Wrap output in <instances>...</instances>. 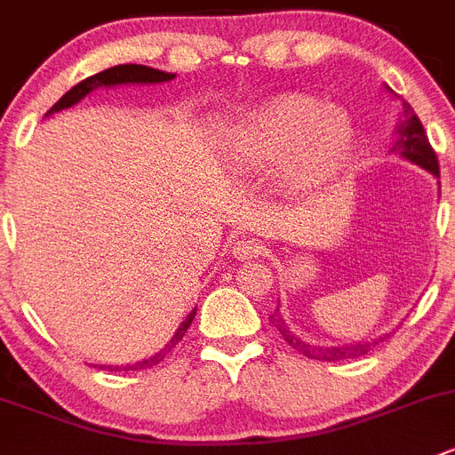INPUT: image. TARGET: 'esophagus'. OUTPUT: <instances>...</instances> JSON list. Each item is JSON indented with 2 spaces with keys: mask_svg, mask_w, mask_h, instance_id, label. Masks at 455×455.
Masks as SVG:
<instances>
[{
  "mask_svg": "<svg viewBox=\"0 0 455 455\" xmlns=\"http://www.w3.org/2000/svg\"><path fill=\"white\" fill-rule=\"evenodd\" d=\"M263 254V243L257 239H239L232 245V257L243 261V259H254Z\"/></svg>",
  "mask_w": 455,
  "mask_h": 455,
  "instance_id": "esophagus-1",
  "label": "esophagus"
}]
</instances>
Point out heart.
Masks as SVG:
<instances>
[{
	"mask_svg": "<svg viewBox=\"0 0 455 455\" xmlns=\"http://www.w3.org/2000/svg\"><path fill=\"white\" fill-rule=\"evenodd\" d=\"M353 145L348 116L301 93L270 98L232 127V154L239 165L259 170L279 163L281 185L292 192H304L335 174Z\"/></svg>",
	"mask_w": 455,
	"mask_h": 455,
	"instance_id": "b5f03b06",
	"label": "heart"
}]
</instances>
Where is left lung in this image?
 Listing matches in <instances>:
<instances>
[{"label":"left lung","mask_w":455,"mask_h":455,"mask_svg":"<svg viewBox=\"0 0 455 455\" xmlns=\"http://www.w3.org/2000/svg\"><path fill=\"white\" fill-rule=\"evenodd\" d=\"M402 114H404V120H402L400 127V138H397L393 151L402 154L404 158H409L415 165L425 167L427 172H431L434 176H440V165H438V156H435L434 147H431L429 138H427L425 127L419 123V118L415 116V111L411 109L409 102L402 100ZM279 310V308H276ZM275 326L279 328V332L283 335V339L288 341V346L297 350V353L306 355L308 360H322V362H337L346 360V357H362V355L369 353L378 341H384V337H379L378 341H355V344L348 346H313L301 341L299 337H295L292 332L285 328L283 319H275Z\"/></svg>","instance_id":"left-lung-1"}]
</instances>
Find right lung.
<instances>
[{
    "label": "right lung",
    "instance_id": "obj_1",
    "mask_svg": "<svg viewBox=\"0 0 455 455\" xmlns=\"http://www.w3.org/2000/svg\"><path fill=\"white\" fill-rule=\"evenodd\" d=\"M167 80H174V73L158 71V68L142 67V64H118V67L105 68V71L95 73V76H91V77H86V80L77 82V84L73 86L71 91H67V93H64L62 98H60V100L55 102L53 107H51L49 114H55V111L68 109V107H73V105H76V102H80L82 98H84V95H89L91 91L98 89V86L129 84V82H140V84H154V82H167ZM194 315H196V308H194L192 313L188 315V319H185V322L180 323V328H179V331H176V335L172 337L170 344H167L165 348H160V353H156L154 357H149V360L138 362V364L124 366V371L151 369V366L160 364V362L165 360L167 355H170V350L176 348V344H179V341L183 339V335H185V332H188V328L192 326ZM109 371H111V366H109ZM114 371H118V366H116Z\"/></svg>",
    "mask_w": 455,
    "mask_h": 455
}]
</instances>
